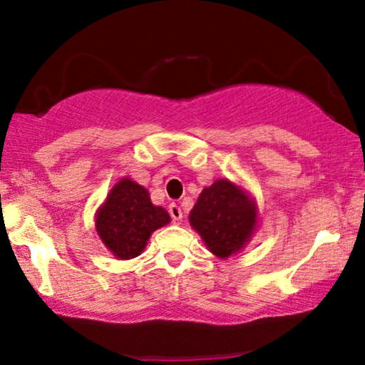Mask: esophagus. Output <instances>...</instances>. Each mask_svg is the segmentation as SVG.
<instances>
[{"instance_id": "obj_1", "label": "esophagus", "mask_w": 365, "mask_h": 365, "mask_svg": "<svg viewBox=\"0 0 365 365\" xmlns=\"http://www.w3.org/2000/svg\"><path fill=\"white\" fill-rule=\"evenodd\" d=\"M169 214H171V217H173V221L174 222H179L182 219V211H181V207L178 206V204H169Z\"/></svg>"}]
</instances>
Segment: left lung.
Listing matches in <instances>:
<instances>
[{
    "mask_svg": "<svg viewBox=\"0 0 365 365\" xmlns=\"http://www.w3.org/2000/svg\"><path fill=\"white\" fill-rule=\"evenodd\" d=\"M189 222L214 256L227 259L241 251L256 231L257 206L241 186L219 179L199 194Z\"/></svg>",
    "mask_w": 365,
    "mask_h": 365,
    "instance_id": "left-lung-1",
    "label": "left lung"
}]
</instances>
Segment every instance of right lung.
<instances>
[{
    "mask_svg": "<svg viewBox=\"0 0 365 365\" xmlns=\"http://www.w3.org/2000/svg\"><path fill=\"white\" fill-rule=\"evenodd\" d=\"M169 221L166 209L154 206L146 187L123 178L98 209L96 231L113 256L128 261L138 257L151 234Z\"/></svg>",
    "mask_w": 365,
    "mask_h": 365,
    "instance_id": "add662e5",
    "label": "right lung"
}]
</instances>
